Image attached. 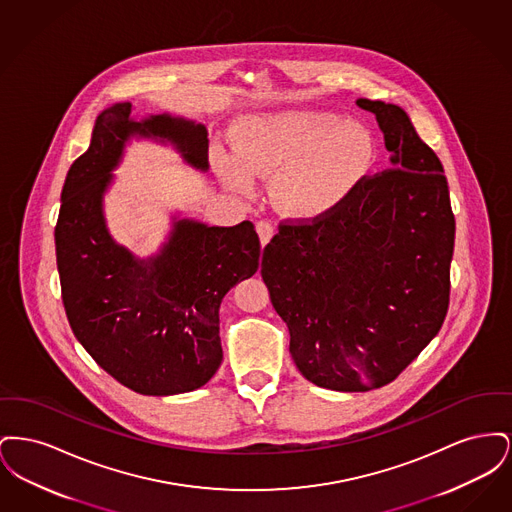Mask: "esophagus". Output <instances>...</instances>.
I'll return each instance as SVG.
<instances>
[{"instance_id": "esophagus-1", "label": "esophagus", "mask_w": 512, "mask_h": 512, "mask_svg": "<svg viewBox=\"0 0 512 512\" xmlns=\"http://www.w3.org/2000/svg\"><path fill=\"white\" fill-rule=\"evenodd\" d=\"M257 234H259L261 245L265 247V245L270 242V238L274 236V226H272V222H270V220H259V222H257Z\"/></svg>"}]
</instances>
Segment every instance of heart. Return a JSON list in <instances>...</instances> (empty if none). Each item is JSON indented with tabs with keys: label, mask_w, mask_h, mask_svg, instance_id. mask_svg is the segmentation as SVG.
Instances as JSON below:
<instances>
[{
	"label": "heart",
	"mask_w": 512,
	"mask_h": 512,
	"mask_svg": "<svg viewBox=\"0 0 512 512\" xmlns=\"http://www.w3.org/2000/svg\"><path fill=\"white\" fill-rule=\"evenodd\" d=\"M236 155L219 153L226 184L249 192L255 176H274L278 205L313 219L334 211L355 190L376 159L370 130L334 111H282L249 122Z\"/></svg>",
	"instance_id": "b5f03b06"
}]
</instances>
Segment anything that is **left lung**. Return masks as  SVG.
Wrapping results in <instances>:
<instances>
[{"instance_id":"1","label":"left lung","mask_w":512,"mask_h":512,"mask_svg":"<svg viewBox=\"0 0 512 512\" xmlns=\"http://www.w3.org/2000/svg\"><path fill=\"white\" fill-rule=\"evenodd\" d=\"M357 105L376 115L393 169L363 176L313 222H282L261 263L293 363L336 391L390 384L438 336L455 245L438 155L399 105Z\"/></svg>"}]
</instances>
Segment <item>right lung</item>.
Returning a JSON list of instances; mask_svg holds the SVG:
<instances>
[{"instance_id":"add662e5","label":"right lung","mask_w":512,"mask_h":512,"mask_svg":"<svg viewBox=\"0 0 512 512\" xmlns=\"http://www.w3.org/2000/svg\"><path fill=\"white\" fill-rule=\"evenodd\" d=\"M132 103L99 113L92 142L67 172L55 226L61 297L76 340L105 372L142 395L205 386L222 361L220 301L259 268L253 222H172L169 242L149 259L117 244L103 195L132 136L169 142L199 171L209 169L207 128L172 115L130 117Z\"/></svg>"}]
</instances>
